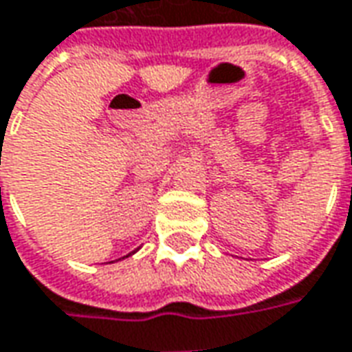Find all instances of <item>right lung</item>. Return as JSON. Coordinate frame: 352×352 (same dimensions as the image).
I'll use <instances>...</instances> for the list:
<instances>
[{"label": "right lung", "mask_w": 352, "mask_h": 352, "mask_svg": "<svg viewBox=\"0 0 352 352\" xmlns=\"http://www.w3.org/2000/svg\"><path fill=\"white\" fill-rule=\"evenodd\" d=\"M139 250V248H138ZM138 250H133V252H131V254H127V256H124V258H129V256H133V254H135V252H138ZM124 258H120V259H124Z\"/></svg>", "instance_id": "right-lung-1"}]
</instances>
